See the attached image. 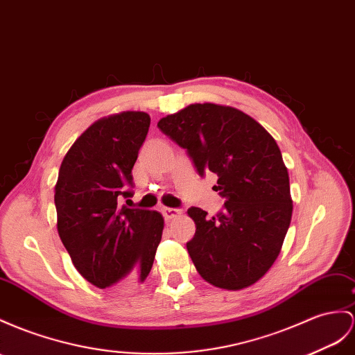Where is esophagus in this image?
Masks as SVG:
<instances>
[{
	"mask_svg": "<svg viewBox=\"0 0 355 355\" xmlns=\"http://www.w3.org/2000/svg\"><path fill=\"white\" fill-rule=\"evenodd\" d=\"M160 211H162L163 217H165V220L174 219V217H177L180 214V210H177V208H169V207H162Z\"/></svg>",
	"mask_w": 355,
	"mask_h": 355,
	"instance_id": "34e87169",
	"label": "esophagus"
}]
</instances>
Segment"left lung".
<instances>
[{
	"label": "left lung",
	"instance_id": "8db88e82",
	"mask_svg": "<svg viewBox=\"0 0 355 355\" xmlns=\"http://www.w3.org/2000/svg\"><path fill=\"white\" fill-rule=\"evenodd\" d=\"M159 129L186 148L198 174L217 175L223 211L208 217L190 207L196 225L186 246L199 275L239 291L258 282L277 259L293 216L289 175L275 138L231 106L195 103L168 115Z\"/></svg>",
	"mask_w": 355,
	"mask_h": 355
}]
</instances>
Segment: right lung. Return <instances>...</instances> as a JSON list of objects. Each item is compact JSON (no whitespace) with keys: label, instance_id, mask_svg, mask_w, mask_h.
Segmentation results:
<instances>
[{"label":"right lung","instance_id":"obj_1","mask_svg":"<svg viewBox=\"0 0 355 355\" xmlns=\"http://www.w3.org/2000/svg\"><path fill=\"white\" fill-rule=\"evenodd\" d=\"M150 115L125 111L100 118L71 145L55 184L58 235L89 284L144 282L163 232L157 211L120 207L133 195L132 169L147 138Z\"/></svg>","mask_w":355,"mask_h":355}]
</instances>
